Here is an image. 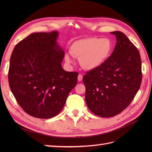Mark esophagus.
<instances>
[{
    "instance_id": "obj_1",
    "label": "esophagus",
    "mask_w": 152,
    "mask_h": 152,
    "mask_svg": "<svg viewBox=\"0 0 152 152\" xmlns=\"http://www.w3.org/2000/svg\"><path fill=\"white\" fill-rule=\"evenodd\" d=\"M82 79H83V76L82 75V74H79L78 75V82H81L82 80Z\"/></svg>"
}]
</instances>
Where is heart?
<instances>
[{"label":"heart","instance_id":"1","mask_svg":"<svg viewBox=\"0 0 152 152\" xmlns=\"http://www.w3.org/2000/svg\"><path fill=\"white\" fill-rule=\"evenodd\" d=\"M113 43L108 38L91 37L77 40L72 44L70 53L80 59V63L84 69L94 70L101 66L111 56ZM67 63L72 61L69 54L64 56Z\"/></svg>","mask_w":152,"mask_h":152}]
</instances>
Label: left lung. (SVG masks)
I'll use <instances>...</instances> for the list:
<instances>
[{"label":"left lung","instance_id":"8db88e82","mask_svg":"<svg viewBox=\"0 0 152 152\" xmlns=\"http://www.w3.org/2000/svg\"><path fill=\"white\" fill-rule=\"evenodd\" d=\"M116 44L104 64L83 77L86 102L90 111L102 118L119 114L130 104L140 89L142 64L140 53L126 35L110 33Z\"/></svg>","mask_w":152,"mask_h":152}]
</instances>
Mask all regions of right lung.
I'll return each instance as SVG.
<instances>
[{
	"label": "right lung",
	"instance_id": "1",
	"mask_svg": "<svg viewBox=\"0 0 152 152\" xmlns=\"http://www.w3.org/2000/svg\"><path fill=\"white\" fill-rule=\"evenodd\" d=\"M58 37L56 31L33 33L19 42L11 55L10 88L19 106L34 118L57 115L77 84L78 73L62 67L64 51Z\"/></svg>",
	"mask_w": 152,
	"mask_h": 152
}]
</instances>
